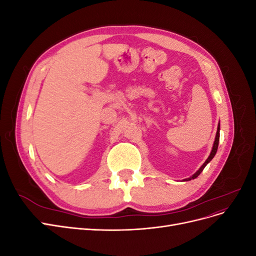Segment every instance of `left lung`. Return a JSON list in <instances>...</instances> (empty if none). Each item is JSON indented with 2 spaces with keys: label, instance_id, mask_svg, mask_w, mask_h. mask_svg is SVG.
Instances as JSON below:
<instances>
[{
  "label": "left lung",
  "instance_id": "obj_1",
  "mask_svg": "<svg viewBox=\"0 0 256 256\" xmlns=\"http://www.w3.org/2000/svg\"><path fill=\"white\" fill-rule=\"evenodd\" d=\"M219 138H220V122H219V125H218V129H216V138H214V146H212V150L210 154H209V157L206 159V161L204 162V164H203L202 166H200L194 174H193L191 177L187 178V180H184V182H188V180H194V178H196L200 173L203 172L204 168H205V166L209 164V162L212 161V159L214 157V154H216V150H218Z\"/></svg>",
  "mask_w": 256,
  "mask_h": 256
}]
</instances>
